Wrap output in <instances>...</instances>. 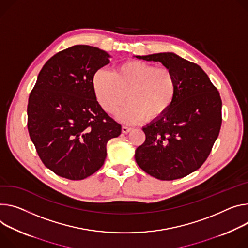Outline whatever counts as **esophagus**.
<instances>
[{
  "mask_svg": "<svg viewBox=\"0 0 248 248\" xmlns=\"http://www.w3.org/2000/svg\"><path fill=\"white\" fill-rule=\"evenodd\" d=\"M131 130V127H128V126H123L122 127V131H123V133H127V132H129Z\"/></svg>",
  "mask_w": 248,
  "mask_h": 248,
  "instance_id": "34e87169",
  "label": "esophagus"
}]
</instances>
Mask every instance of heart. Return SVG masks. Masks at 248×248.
<instances>
[{"mask_svg": "<svg viewBox=\"0 0 248 248\" xmlns=\"http://www.w3.org/2000/svg\"><path fill=\"white\" fill-rule=\"evenodd\" d=\"M93 86L99 104L108 114L116 112L127 98L119 111L120 120L126 124L162 117L177 94V80L169 68L138 60L124 62L111 73L98 71Z\"/></svg>", "mask_w": 248, "mask_h": 248, "instance_id": "b5f03b06", "label": "heart"}]
</instances>
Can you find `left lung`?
I'll list each match as a JSON object with an SVG mask.
<instances>
[{
    "instance_id": "1",
    "label": "left lung",
    "mask_w": 248,
    "mask_h": 248,
    "mask_svg": "<svg viewBox=\"0 0 248 248\" xmlns=\"http://www.w3.org/2000/svg\"><path fill=\"white\" fill-rule=\"evenodd\" d=\"M162 63L177 80L175 100L165 115L145 127L136 150L138 165L150 176L171 181L199 169L210 155L221 125V99L196 63L172 52L137 56Z\"/></svg>"
}]
</instances>
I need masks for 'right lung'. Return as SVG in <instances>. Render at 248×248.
<instances>
[{"instance_id": "1", "label": "right lung", "mask_w": 248, "mask_h": 248, "mask_svg": "<svg viewBox=\"0 0 248 248\" xmlns=\"http://www.w3.org/2000/svg\"><path fill=\"white\" fill-rule=\"evenodd\" d=\"M97 47L74 46L53 55L40 70L28 104V129L42 163L56 175L83 180L98 171L107 143L122 125L99 105L95 73L109 63Z\"/></svg>"}]
</instances>
